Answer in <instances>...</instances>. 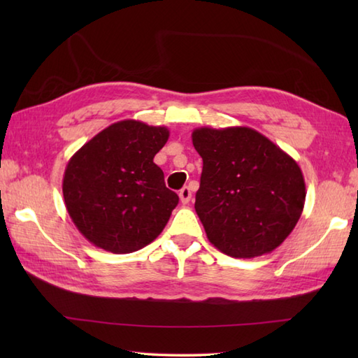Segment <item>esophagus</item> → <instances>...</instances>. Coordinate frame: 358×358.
I'll use <instances>...</instances> for the list:
<instances>
[{
	"instance_id": "esophagus-1",
	"label": "esophagus",
	"mask_w": 358,
	"mask_h": 358,
	"mask_svg": "<svg viewBox=\"0 0 358 358\" xmlns=\"http://www.w3.org/2000/svg\"><path fill=\"white\" fill-rule=\"evenodd\" d=\"M178 195H180V200H181V203H183V204H187L189 201H191V199H192V192H191V189H189L187 186L181 189Z\"/></svg>"
}]
</instances>
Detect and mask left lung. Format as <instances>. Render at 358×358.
<instances>
[{
  "label": "left lung",
  "instance_id": "obj_1",
  "mask_svg": "<svg viewBox=\"0 0 358 358\" xmlns=\"http://www.w3.org/2000/svg\"><path fill=\"white\" fill-rule=\"evenodd\" d=\"M192 144L203 158L195 212L208 240L235 258L277 249L305 208V178L295 159L246 126L194 129Z\"/></svg>",
  "mask_w": 358,
  "mask_h": 358
}]
</instances>
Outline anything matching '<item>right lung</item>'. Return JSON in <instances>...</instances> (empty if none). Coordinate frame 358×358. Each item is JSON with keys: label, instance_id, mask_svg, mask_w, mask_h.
Listing matches in <instances>:
<instances>
[{"label": "right lung", "instance_id": "right-lung-1", "mask_svg": "<svg viewBox=\"0 0 358 358\" xmlns=\"http://www.w3.org/2000/svg\"><path fill=\"white\" fill-rule=\"evenodd\" d=\"M169 129L123 120L71 157L63 177L66 209L94 246L131 254L154 241L178 204L154 163Z\"/></svg>", "mask_w": 358, "mask_h": 358}]
</instances>
